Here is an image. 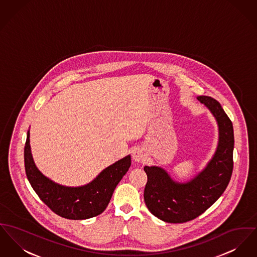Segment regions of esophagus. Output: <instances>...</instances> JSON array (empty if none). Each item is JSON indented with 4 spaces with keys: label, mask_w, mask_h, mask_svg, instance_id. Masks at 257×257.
<instances>
[{
    "label": "esophagus",
    "mask_w": 257,
    "mask_h": 257,
    "mask_svg": "<svg viewBox=\"0 0 257 257\" xmlns=\"http://www.w3.org/2000/svg\"><path fill=\"white\" fill-rule=\"evenodd\" d=\"M132 157H133V160H135L136 162H141L145 159V154L142 150L136 149L135 151H133Z\"/></svg>",
    "instance_id": "34e87169"
}]
</instances>
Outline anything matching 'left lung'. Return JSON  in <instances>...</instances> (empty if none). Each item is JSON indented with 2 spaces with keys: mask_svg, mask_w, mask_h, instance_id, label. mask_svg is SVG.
Here are the masks:
<instances>
[{
  "mask_svg": "<svg viewBox=\"0 0 257 257\" xmlns=\"http://www.w3.org/2000/svg\"><path fill=\"white\" fill-rule=\"evenodd\" d=\"M197 100L211 111L218 127V142L211 160L194 178L175 181L163 168L145 166L148 182L144 198L148 209L169 223L192 220L207 211L222 195L233 171L234 131L220 104L209 96Z\"/></svg>",
  "mask_w": 257,
  "mask_h": 257,
  "instance_id": "obj_1",
  "label": "left lung"
}]
</instances>
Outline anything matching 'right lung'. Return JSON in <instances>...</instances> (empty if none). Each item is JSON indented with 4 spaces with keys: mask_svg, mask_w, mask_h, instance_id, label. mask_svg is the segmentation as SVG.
Instances as JSON below:
<instances>
[{
    "mask_svg": "<svg viewBox=\"0 0 257 257\" xmlns=\"http://www.w3.org/2000/svg\"><path fill=\"white\" fill-rule=\"evenodd\" d=\"M24 162L33 189L51 211L68 219L83 220L97 216L106 210L116 185L131 166V156L127 155L106 167L87 184L62 185L46 177L36 166L31 152L28 130Z\"/></svg>",
    "mask_w": 257,
    "mask_h": 257,
    "instance_id": "obj_1",
    "label": "right lung"
}]
</instances>
